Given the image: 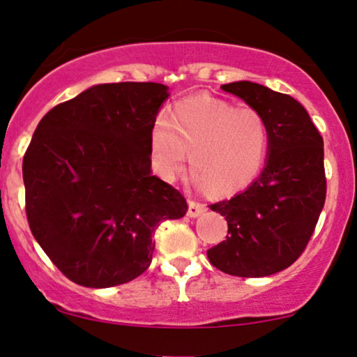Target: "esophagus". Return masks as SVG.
I'll return each mask as SVG.
<instances>
[{"mask_svg":"<svg viewBox=\"0 0 357 357\" xmlns=\"http://www.w3.org/2000/svg\"><path fill=\"white\" fill-rule=\"evenodd\" d=\"M204 211H206L204 204H201V202H196V201H189V207H188L189 218H197V215L202 214Z\"/></svg>","mask_w":357,"mask_h":357,"instance_id":"1","label":"esophagus"}]
</instances>
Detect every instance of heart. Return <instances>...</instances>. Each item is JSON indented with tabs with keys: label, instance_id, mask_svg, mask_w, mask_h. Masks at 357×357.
Instances as JSON below:
<instances>
[{
	"label": "heart",
	"instance_id": "heart-1",
	"mask_svg": "<svg viewBox=\"0 0 357 357\" xmlns=\"http://www.w3.org/2000/svg\"><path fill=\"white\" fill-rule=\"evenodd\" d=\"M268 145V125L254 107L194 96L176 102L168 119L155 121L150 155L156 173L173 181L184 168L188 151L196 183L214 194H229L260 174Z\"/></svg>",
	"mask_w": 357,
	"mask_h": 357
}]
</instances>
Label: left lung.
<instances>
[{
  "instance_id": "left-lung-1",
  "label": "left lung",
  "mask_w": 357,
  "mask_h": 357,
  "mask_svg": "<svg viewBox=\"0 0 357 357\" xmlns=\"http://www.w3.org/2000/svg\"><path fill=\"white\" fill-rule=\"evenodd\" d=\"M264 115L270 145L265 168L245 191L211 204L229 236L207 250L220 272L267 277L290 267L308 245L326 199L323 138L300 102L260 84H225Z\"/></svg>"
}]
</instances>
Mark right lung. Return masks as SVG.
<instances>
[{
	"label": "right lung",
	"instance_id": "obj_1",
	"mask_svg": "<svg viewBox=\"0 0 357 357\" xmlns=\"http://www.w3.org/2000/svg\"><path fill=\"white\" fill-rule=\"evenodd\" d=\"M168 87L93 85L39 121L22 158L29 229L74 283L108 288L150 267L153 232L186 214L178 189L151 174L150 138Z\"/></svg>",
	"mask_w": 357,
	"mask_h": 357
}]
</instances>
